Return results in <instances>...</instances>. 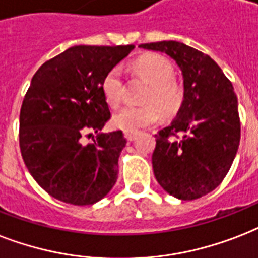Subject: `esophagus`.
I'll use <instances>...</instances> for the list:
<instances>
[{
    "label": "esophagus",
    "mask_w": 258,
    "mask_h": 258,
    "mask_svg": "<svg viewBox=\"0 0 258 258\" xmlns=\"http://www.w3.org/2000/svg\"><path fill=\"white\" fill-rule=\"evenodd\" d=\"M137 135H138L137 133H124L125 139H127V141H128V142H133L134 139H135V138H137Z\"/></svg>",
    "instance_id": "esophagus-1"
}]
</instances>
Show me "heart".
<instances>
[{"label": "heart", "instance_id": "heart-1", "mask_svg": "<svg viewBox=\"0 0 258 258\" xmlns=\"http://www.w3.org/2000/svg\"><path fill=\"white\" fill-rule=\"evenodd\" d=\"M131 68L150 82L143 97V105L124 107L112 117L115 128L135 133L154 124L158 115L172 117L177 115L184 103V88L173 78L172 62L160 54H145L134 59ZM123 74L119 66L109 69L101 80V92L111 107H119L123 98Z\"/></svg>", "mask_w": 258, "mask_h": 258}]
</instances>
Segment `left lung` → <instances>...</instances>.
<instances>
[{"mask_svg":"<svg viewBox=\"0 0 258 258\" xmlns=\"http://www.w3.org/2000/svg\"><path fill=\"white\" fill-rule=\"evenodd\" d=\"M139 47L169 55L184 77L181 109L155 135L154 176L177 199H199L223 181L238 150L237 94L222 69L202 51L173 40Z\"/></svg>","mask_w":258,"mask_h":258,"instance_id":"8db88e82","label":"left lung"}]
</instances>
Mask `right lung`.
Returning a JSON list of instances; mask_svg holds the SVG:
<instances>
[{
  "label": "right lung",
  "instance_id": "right-lung-1",
  "mask_svg": "<svg viewBox=\"0 0 258 258\" xmlns=\"http://www.w3.org/2000/svg\"><path fill=\"white\" fill-rule=\"evenodd\" d=\"M133 50L70 47L32 77L20 111V150L31 176L55 199L89 206L115 185L127 141L121 131L100 133L111 119L101 80ZM92 132L98 135L86 145L83 137Z\"/></svg>",
  "mask_w": 258,
  "mask_h": 258
}]
</instances>
